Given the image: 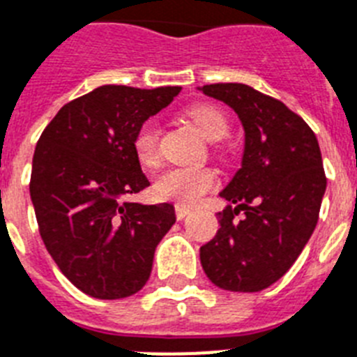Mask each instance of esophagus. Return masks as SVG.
I'll return each instance as SVG.
<instances>
[{"mask_svg":"<svg viewBox=\"0 0 357 357\" xmlns=\"http://www.w3.org/2000/svg\"><path fill=\"white\" fill-rule=\"evenodd\" d=\"M188 214H190V208H187V206H181V205L176 206V218H178L179 221L185 220Z\"/></svg>","mask_w":357,"mask_h":357,"instance_id":"34e87169","label":"esophagus"}]
</instances>
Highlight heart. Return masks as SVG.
Segmentation results:
<instances>
[{
	"label": "heart",
	"mask_w": 357,
	"mask_h": 357,
	"mask_svg": "<svg viewBox=\"0 0 357 357\" xmlns=\"http://www.w3.org/2000/svg\"><path fill=\"white\" fill-rule=\"evenodd\" d=\"M188 118L196 123L206 139H221L229 132L227 116L214 105H196L188 110ZM158 127L154 121L143 123L134 136V154L143 167H152L160 160ZM215 187V174L208 167H169L154 179V194L165 202L181 206L196 205Z\"/></svg>",
	"instance_id": "1"
}]
</instances>
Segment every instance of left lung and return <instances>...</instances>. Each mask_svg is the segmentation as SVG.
Here are the masks:
<instances>
[{
	"mask_svg": "<svg viewBox=\"0 0 357 357\" xmlns=\"http://www.w3.org/2000/svg\"><path fill=\"white\" fill-rule=\"evenodd\" d=\"M199 91L229 105L245 130L241 169L220 192L230 205L218 212V234L199 259L215 287L259 292L294 265L316 229L326 188L321 151L312 128L280 100L243 83Z\"/></svg>",
	"mask_w": 357,
	"mask_h": 357,
	"instance_id": "obj_1",
	"label": "left lung"
}]
</instances>
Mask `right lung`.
<instances>
[{"label":"right lung","mask_w":357,"mask_h":357,"mask_svg":"<svg viewBox=\"0 0 357 357\" xmlns=\"http://www.w3.org/2000/svg\"><path fill=\"white\" fill-rule=\"evenodd\" d=\"M179 86H98L59 109L32 158L31 199L45 247L72 285L98 299L136 294L176 223L170 203L127 202L149 187L134 136Z\"/></svg>","instance_id":"add662e5"}]
</instances>
